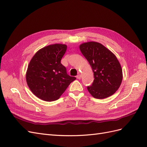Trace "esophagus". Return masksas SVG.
I'll list each match as a JSON object with an SVG mask.
<instances>
[{"label": "esophagus", "instance_id": "obj_1", "mask_svg": "<svg viewBox=\"0 0 147 147\" xmlns=\"http://www.w3.org/2000/svg\"><path fill=\"white\" fill-rule=\"evenodd\" d=\"M77 78H78V79H81V78H82V76H81V75L80 74H78L77 76Z\"/></svg>", "mask_w": 147, "mask_h": 147}]
</instances>
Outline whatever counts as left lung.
I'll return each instance as SVG.
<instances>
[{
    "label": "left lung",
    "instance_id": "left-lung-1",
    "mask_svg": "<svg viewBox=\"0 0 147 147\" xmlns=\"http://www.w3.org/2000/svg\"><path fill=\"white\" fill-rule=\"evenodd\" d=\"M83 55L94 72V81L87 87L96 99H104L113 95L121 85L123 72L117 57L101 43L90 42L80 45Z\"/></svg>",
    "mask_w": 147,
    "mask_h": 147
}]
</instances>
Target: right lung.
Masks as SVG:
<instances>
[{
    "label": "right lung",
    "mask_w": 147,
    "mask_h": 147,
    "mask_svg": "<svg viewBox=\"0 0 147 147\" xmlns=\"http://www.w3.org/2000/svg\"><path fill=\"white\" fill-rule=\"evenodd\" d=\"M67 45L54 44L38 50L30 60L26 82L30 91L45 101L58 99L76 78L70 77L61 63Z\"/></svg>",
    "instance_id": "1"
}]
</instances>
